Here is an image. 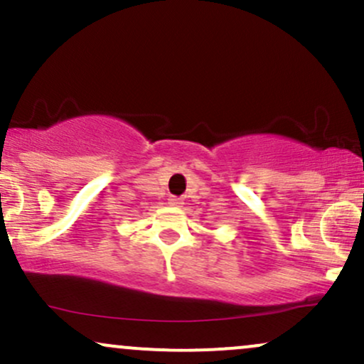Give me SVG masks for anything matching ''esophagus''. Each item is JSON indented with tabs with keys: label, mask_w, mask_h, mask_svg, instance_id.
I'll list each match as a JSON object with an SVG mask.
<instances>
[{
	"label": "esophagus",
	"mask_w": 364,
	"mask_h": 364,
	"mask_svg": "<svg viewBox=\"0 0 364 364\" xmlns=\"http://www.w3.org/2000/svg\"><path fill=\"white\" fill-rule=\"evenodd\" d=\"M168 204H170V206H173V208H181L183 204V200L181 198H175V196H172V198L168 199Z\"/></svg>",
	"instance_id": "1"
}]
</instances>
